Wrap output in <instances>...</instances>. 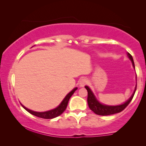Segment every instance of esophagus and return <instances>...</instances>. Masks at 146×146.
<instances>
[{
  "label": "esophagus",
  "instance_id": "34e87169",
  "mask_svg": "<svg viewBox=\"0 0 146 146\" xmlns=\"http://www.w3.org/2000/svg\"><path fill=\"white\" fill-rule=\"evenodd\" d=\"M88 83V80L86 78H82L80 81V86L81 87H84Z\"/></svg>",
  "mask_w": 146,
  "mask_h": 146
}]
</instances>
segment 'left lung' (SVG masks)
Returning a JSON list of instances; mask_svg holds the SVG:
<instances>
[{"mask_svg": "<svg viewBox=\"0 0 146 146\" xmlns=\"http://www.w3.org/2000/svg\"><path fill=\"white\" fill-rule=\"evenodd\" d=\"M127 56H128L129 59L131 61V63H132L133 67L135 68V65L134 62H133V58L131 56L130 54L127 52ZM136 87L137 84L135 85V90L133 91L132 95L131 96V97L127 100L126 102H125L124 103L120 105H117V106H108L103 104L100 102L96 99V98L94 94L92 91L91 90V89L88 86H86L85 88L88 91V106L90 109L92 111H93L97 115H111L114 114V113H119L123 110L127 106V105L129 104V102L132 100L133 96H134V94L135 92V90H136Z\"/></svg>", "mask_w": 146, "mask_h": 146, "instance_id": "left-lung-1", "label": "left lung"}]
</instances>
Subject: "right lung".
Here are the masks:
<instances>
[{
	"label": "right lung",
	"mask_w": 146,
	"mask_h": 146,
	"mask_svg": "<svg viewBox=\"0 0 146 146\" xmlns=\"http://www.w3.org/2000/svg\"><path fill=\"white\" fill-rule=\"evenodd\" d=\"M78 89V88H74L70 92H69L68 94L63 99V100L62 101V102L58 105V106H57L56 108L50 110L46 111H42V112H39V111H35L33 110H31L28 109L27 108L22 104V106H23L24 108H25L27 111H29L30 113L33 114L35 116H37L38 117H41V118L44 119H52L54 118V117H56L59 116L60 115H61L64 110L66 108L68 103V101L70 97L72 96V94L74 93V92Z\"/></svg>",
	"instance_id": "1"
}]
</instances>
